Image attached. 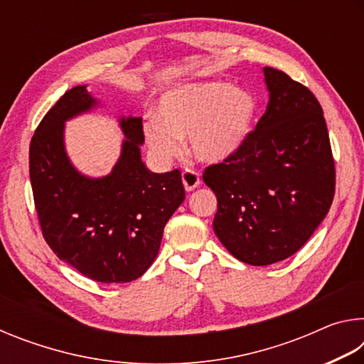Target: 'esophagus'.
Segmentation results:
<instances>
[{"label": "esophagus", "instance_id": "obj_1", "mask_svg": "<svg viewBox=\"0 0 364 364\" xmlns=\"http://www.w3.org/2000/svg\"><path fill=\"white\" fill-rule=\"evenodd\" d=\"M183 184H184V189L186 191H193L200 184V175L197 173L196 170H191V168H184L183 173Z\"/></svg>", "mask_w": 364, "mask_h": 364}]
</instances>
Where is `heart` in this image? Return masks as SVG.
Here are the masks:
<instances>
[{
	"label": "heart",
	"mask_w": 364,
	"mask_h": 364,
	"mask_svg": "<svg viewBox=\"0 0 364 364\" xmlns=\"http://www.w3.org/2000/svg\"><path fill=\"white\" fill-rule=\"evenodd\" d=\"M255 101L249 91L228 82L186 85L162 97L159 117L147 120L144 134L162 159L181 152L189 136L191 152L204 162H221L236 154L250 132Z\"/></svg>",
	"instance_id": "obj_1"
}]
</instances>
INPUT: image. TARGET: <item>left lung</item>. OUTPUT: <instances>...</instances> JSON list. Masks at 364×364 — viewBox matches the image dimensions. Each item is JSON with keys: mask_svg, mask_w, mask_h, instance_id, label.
Listing matches in <instances>:
<instances>
[{"mask_svg": "<svg viewBox=\"0 0 364 364\" xmlns=\"http://www.w3.org/2000/svg\"><path fill=\"white\" fill-rule=\"evenodd\" d=\"M263 73L269 101L255 130L202 175L218 200L215 234L231 255L254 267L304 247L336 193L329 133L315 95L273 67Z\"/></svg>", "mask_w": 364, "mask_h": 364, "instance_id": "left-lung-1", "label": "left lung"}]
</instances>
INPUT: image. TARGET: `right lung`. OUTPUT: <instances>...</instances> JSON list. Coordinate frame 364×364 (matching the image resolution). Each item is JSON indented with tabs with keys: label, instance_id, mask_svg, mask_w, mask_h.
<instances>
[{
	"label": "right lung",
	"instance_id": "right-lung-1",
	"mask_svg": "<svg viewBox=\"0 0 364 364\" xmlns=\"http://www.w3.org/2000/svg\"><path fill=\"white\" fill-rule=\"evenodd\" d=\"M97 101L75 86L30 141V181L41 232L60 260L97 282H130L159 254L164 228L184 200L180 170L152 173L141 160L143 119H120L125 141L107 176L88 178L65 154L64 123Z\"/></svg>",
	"mask_w": 364,
	"mask_h": 364
}]
</instances>
